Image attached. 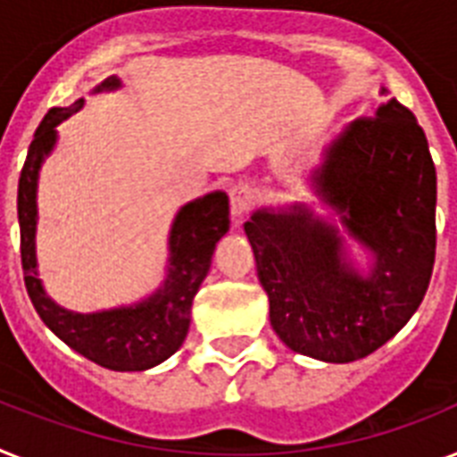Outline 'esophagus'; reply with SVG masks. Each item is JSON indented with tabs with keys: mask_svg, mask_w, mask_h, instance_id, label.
<instances>
[{
	"mask_svg": "<svg viewBox=\"0 0 457 457\" xmlns=\"http://www.w3.org/2000/svg\"><path fill=\"white\" fill-rule=\"evenodd\" d=\"M228 201H231V214L243 220L245 214L250 212L252 205H254V188L250 184H236V187L228 191Z\"/></svg>",
	"mask_w": 457,
	"mask_h": 457,
	"instance_id": "obj_1",
	"label": "esophagus"
}]
</instances>
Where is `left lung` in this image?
Segmentation results:
<instances>
[{
    "label": "left lung",
    "instance_id": "1",
    "mask_svg": "<svg viewBox=\"0 0 457 457\" xmlns=\"http://www.w3.org/2000/svg\"><path fill=\"white\" fill-rule=\"evenodd\" d=\"M327 203L376 256L369 278L343 259L337 228L259 210L247 224L270 324L285 345L322 361H355L390 341L428 292L436 252V170L411 109L390 100L353 120L315 175Z\"/></svg>",
    "mask_w": 457,
    "mask_h": 457
}]
</instances>
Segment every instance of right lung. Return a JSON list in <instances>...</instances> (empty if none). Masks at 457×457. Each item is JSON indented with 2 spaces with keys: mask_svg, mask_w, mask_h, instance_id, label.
Returning <instances> with one entry per match:
<instances>
[{
  "mask_svg": "<svg viewBox=\"0 0 457 457\" xmlns=\"http://www.w3.org/2000/svg\"><path fill=\"white\" fill-rule=\"evenodd\" d=\"M119 79H107L100 88H116ZM97 88V90H100ZM53 107L34 133L28 158L18 182V221H21V262L25 287L34 311L48 329L77 350L86 360L112 371H145L175 355L187 338L191 303L205 280L214 247L228 231V198L217 191L188 203L179 210L170 233V270L163 289L133 308L79 315L53 303L37 278L34 226H37V175L41 161L55 145V126L71 112L81 109Z\"/></svg>",
  "mask_w": 457,
  "mask_h": 457,
  "instance_id": "add662e5",
  "label": "right lung"
}]
</instances>
